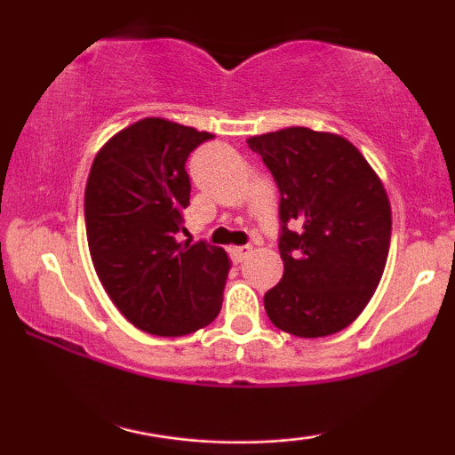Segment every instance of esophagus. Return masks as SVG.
Segmentation results:
<instances>
[{"instance_id": "esophagus-1", "label": "esophagus", "mask_w": 455, "mask_h": 455, "mask_svg": "<svg viewBox=\"0 0 455 455\" xmlns=\"http://www.w3.org/2000/svg\"><path fill=\"white\" fill-rule=\"evenodd\" d=\"M250 252H252V248H250V245H235V248H231V259L235 260V263H242V260L248 257Z\"/></svg>"}]
</instances>
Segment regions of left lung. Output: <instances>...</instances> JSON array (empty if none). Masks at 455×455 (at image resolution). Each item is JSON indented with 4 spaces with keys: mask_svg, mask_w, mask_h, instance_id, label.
Here are the masks:
<instances>
[{
    "mask_svg": "<svg viewBox=\"0 0 455 455\" xmlns=\"http://www.w3.org/2000/svg\"><path fill=\"white\" fill-rule=\"evenodd\" d=\"M280 192L284 274L265 293L275 327L297 338L340 331L377 291L391 239L383 184L347 139L284 128L248 139Z\"/></svg>",
    "mask_w": 455,
    "mask_h": 455,
    "instance_id": "8db88e82",
    "label": "left lung"
}]
</instances>
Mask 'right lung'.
I'll return each mask as SVG.
<instances>
[{"label":"right lung","mask_w":455,"mask_h":455,"mask_svg":"<svg viewBox=\"0 0 455 455\" xmlns=\"http://www.w3.org/2000/svg\"><path fill=\"white\" fill-rule=\"evenodd\" d=\"M213 134L148 117L108 140L85 188L93 267L117 310L154 336H186L222 307L228 257L180 242L190 205L188 156Z\"/></svg>","instance_id":"obj_1"}]
</instances>
